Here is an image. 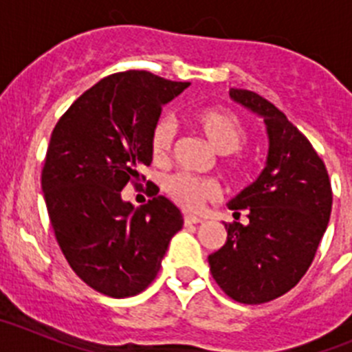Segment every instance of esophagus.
Returning a JSON list of instances; mask_svg holds the SVG:
<instances>
[{
  "mask_svg": "<svg viewBox=\"0 0 352 352\" xmlns=\"http://www.w3.org/2000/svg\"><path fill=\"white\" fill-rule=\"evenodd\" d=\"M183 222H185V226H194V223L203 222V219H201V217H195V214H185V217H183Z\"/></svg>",
  "mask_w": 352,
  "mask_h": 352,
  "instance_id": "34e87169",
  "label": "esophagus"
}]
</instances>
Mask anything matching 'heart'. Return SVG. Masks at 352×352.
Listing matches in <instances>:
<instances>
[{
    "mask_svg": "<svg viewBox=\"0 0 352 352\" xmlns=\"http://www.w3.org/2000/svg\"><path fill=\"white\" fill-rule=\"evenodd\" d=\"M192 123L208 144L219 155H232L243 148L247 132L243 123L226 109L208 107L192 114ZM174 142V125L169 118H162L155 123L149 148L155 160H164L169 155ZM166 192L173 201L186 210H197L201 204L217 195V185L211 179H201L188 174H173L166 182Z\"/></svg>",
    "mask_w": 352,
    "mask_h": 352,
    "instance_id": "obj_1",
    "label": "heart"
}]
</instances>
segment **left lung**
Returning a JSON list of instances; mask_svg holds the SVG:
<instances>
[{"label":"left lung","mask_w":352,"mask_h":352,"mask_svg":"<svg viewBox=\"0 0 352 352\" xmlns=\"http://www.w3.org/2000/svg\"><path fill=\"white\" fill-rule=\"evenodd\" d=\"M232 102L263 118L268 157L259 178L227 206L247 210L248 222L226 223L227 241L208 257L214 282L245 305L272 301L307 273L331 213L328 170L303 133L273 104L248 89Z\"/></svg>","instance_id":"1"}]
</instances>
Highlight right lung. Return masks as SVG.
<instances>
[{"mask_svg":"<svg viewBox=\"0 0 352 352\" xmlns=\"http://www.w3.org/2000/svg\"><path fill=\"white\" fill-rule=\"evenodd\" d=\"M188 86L144 70L114 74L84 91L52 130L42 170L51 226L72 270L105 296L144 291L183 227L164 195L135 208L121 190L151 164L162 107Z\"/></svg>","mask_w":352,"mask_h":352,"instance_id":"1","label":"right lung"}]
</instances>
